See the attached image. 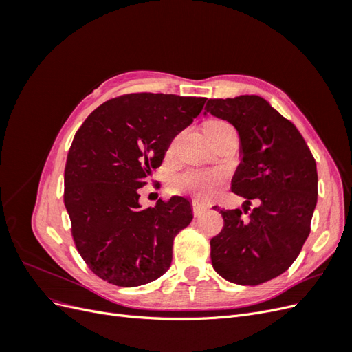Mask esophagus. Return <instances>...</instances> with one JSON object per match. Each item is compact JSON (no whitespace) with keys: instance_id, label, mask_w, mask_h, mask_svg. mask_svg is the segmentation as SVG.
<instances>
[{"instance_id":"1","label":"esophagus","mask_w":352,"mask_h":352,"mask_svg":"<svg viewBox=\"0 0 352 352\" xmlns=\"http://www.w3.org/2000/svg\"><path fill=\"white\" fill-rule=\"evenodd\" d=\"M207 210H208L207 204H202V202H199V201L192 202V211H194L195 216H201L202 212H206Z\"/></svg>"}]
</instances>
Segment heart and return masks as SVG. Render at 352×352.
Returning <instances> with one entry per match:
<instances>
[{
	"label": "heart",
	"mask_w": 352,
	"mask_h": 352,
	"mask_svg": "<svg viewBox=\"0 0 352 352\" xmlns=\"http://www.w3.org/2000/svg\"><path fill=\"white\" fill-rule=\"evenodd\" d=\"M228 126L221 120H212L207 123L206 127H220ZM225 182V173L216 168H202V170H188V172L179 175L173 180V188L179 192H186L194 195L198 199L208 201L217 194L219 188Z\"/></svg>",
	"instance_id": "1"
}]
</instances>
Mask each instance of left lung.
<instances>
[{"instance_id":"8db88e82","label":"left lung","mask_w":352,"mask_h":352,"mask_svg":"<svg viewBox=\"0 0 352 352\" xmlns=\"http://www.w3.org/2000/svg\"><path fill=\"white\" fill-rule=\"evenodd\" d=\"M235 126L241 163L232 192L258 206L220 210L221 232L210 241L214 270L232 283L260 285L291 267L310 235L317 204L316 160L295 124L258 95L208 100L204 114Z\"/></svg>"}]
</instances>
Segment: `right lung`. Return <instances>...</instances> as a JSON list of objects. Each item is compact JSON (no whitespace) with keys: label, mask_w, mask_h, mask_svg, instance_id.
<instances>
[{"label":"right lung","mask_w":352,"mask_h":352,"mask_svg":"<svg viewBox=\"0 0 352 352\" xmlns=\"http://www.w3.org/2000/svg\"><path fill=\"white\" fill-rule=\"evenodd\" d=\"M207 98L129 94L94 110L74 135L65 170L72 235L88 267L109 283L140 286L172 264L177 233L192 220L184 197L141 208L138 190Z\"/></svg>","instance_id":"right-lung-1"}]
</instances>
